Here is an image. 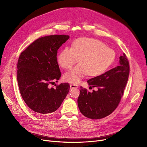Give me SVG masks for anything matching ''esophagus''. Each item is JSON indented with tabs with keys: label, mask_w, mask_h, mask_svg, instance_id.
Listing matches in <instances>:
<instances>
[{
	"label": "esophagus",
	"mask_w": 147,
	"mask_h": 147,
	"mask_svg": "<svg viewBox=\"0 0 147 147\" xmlns=\"http://www.w3.org/2000/svg\"><path fill=\"white\" fill-rule=\"evenodd\" d=\"M69 87H70V89H74V88H79L78 86L76 85V84H70V86H69Z\"/></svg>",
	"instance_id": "esophagus-1"
}]
</instances>
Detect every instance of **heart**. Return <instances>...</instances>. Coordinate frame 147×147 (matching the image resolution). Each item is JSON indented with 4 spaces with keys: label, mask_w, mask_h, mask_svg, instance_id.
<instances>
[{
    "label": "heart",
    "mask_w": 147,
    "mask_h": 147,
    "mask_svg": "<svg viewBox=\"0 0 147 147\" xmlns=\"http://www.w3.org/2000/svg\"><path fill=\"white\" fill-rule=\"evenodd\" d=\"M115 58L114 50L100 40L80 38L74 41L71 48H65L59 53L57 60L61 67L70 68L79 61L80 63L64 75L65 81L78 84L88 74L96 77L103 74L112 65Z\"/></svg>",
    "instance_id": "1"
}]
</instances>
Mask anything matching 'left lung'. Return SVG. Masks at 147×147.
<instances>
[{"label":"left lung","instance_id":"8db88e82","mask_svg":"<svg viewBox=\"0 0 147 147\" xmlns=\"http://www.w3.org/2000/svg\"><path fill=\"white\" fill-rule=\"evenodd\" d=\"M119 65L88 80L90 87L98 90L88 92L80 87L78 104L81 113L91 119L104 118L117 107L129 74V64L125 53L120 57Z\"/></svg>","mask_w":147,"mask_h":147}]
</instances>
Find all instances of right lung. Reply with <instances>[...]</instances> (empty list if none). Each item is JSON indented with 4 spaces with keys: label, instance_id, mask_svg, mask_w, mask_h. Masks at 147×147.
I'll return each mask as SVG.
<instances>
[{
    "label": "right lung",
    "instance_id": "right-lung-1",
    "mask_svg": "<svg viewBox=\"0 0 147 147\" xmlns=\"http://www.w3.org/2000/svg\"><path fill=\"white\" fill-rule=\"evenodd\" d=\"M69 36L51 35L38 38L21 52L17 64V81L22 99L36 114L57 110L69 90L68 83L55 88L49 83L61 76L57 55L58 49Z\"/></svg>",
    "mask_w": 147,
    "mask_h": 147
}]
</instances>
